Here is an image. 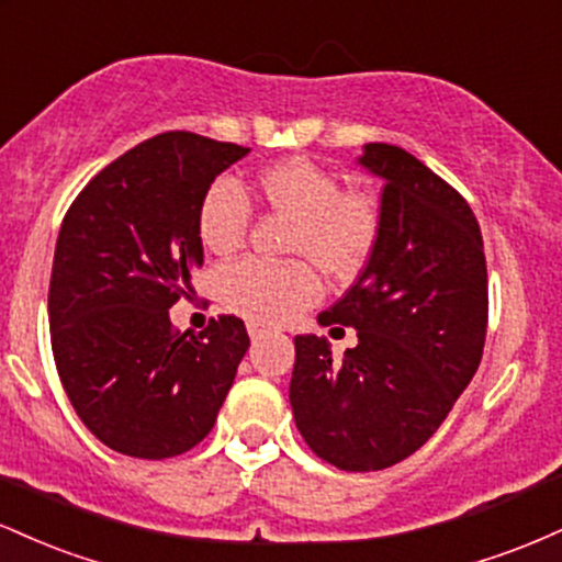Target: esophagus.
I'll return each instance as SVG.
<instances>
[{"label":"esophagus","mask_w":562,"mask_h":562,"mask_svg":"<svg viewBox=\"0 0 562 562\" xmlns=\"http://www.w3.org/2000/svg\"><path fill=\"white\" fill-rule=\"evenodd\" d=\"M248 335L254 340H261L263 335H269V327L261 325V322H248Z\"/></svg>","instance_id":"esophagus-1"}]
</instances>
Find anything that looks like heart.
Listing matches in <instances>:
<instances>
[{"label": "heart", "instance_id": "b5f03b06", "mask_svg": "<svg viewBox=\"0 0 562 562\" xmlns=\"http://www.w3.org/2000/svg\"><path fill=\"white\" fill-rule=\"evenodd\" d=\"M254 195L274 214L288 216L290 250L306 254L335 280L357 274L378 240V209L362 192H340L330 171L308 158H288L256 177ZM250 224V205L240 187L218 182L198 211V235L216 256L240 248ZM222 295L229 308L259 322H285L317 301L319 282L301 261L243 259L222 272Z\"/></svg>", "mask_w": 562, "mask_h": 562}]
</instances>
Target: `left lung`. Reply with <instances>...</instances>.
I'll return each instance as SVG.
<instances>
[{
  "mask_svg": "<svg viewBox=\"0 0 562 562\" xmlns=\"http://www.w3.org/2000/svg\"><path fill=\"white\" fill-rule=\"evenodd\" d=\"M357 164L383 182L367 267L322 327L357 330L335 362L319 335H295L290 406L314 454L340 470H383L447 420L481 364L488 280L465 198L396 145L367 142Z\"/></svg>",
  "mask_w": 562,
  "mask_h": 562,
  "instance_id": "obj_1",
  "label": "left lung"
}]
</instances>
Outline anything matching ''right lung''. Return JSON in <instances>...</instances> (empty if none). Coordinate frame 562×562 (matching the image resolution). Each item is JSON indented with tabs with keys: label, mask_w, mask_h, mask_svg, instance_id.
Returning <instances> with one entry per match:
<instances>
[{
	"label": "right lung",
	"mask_w": 562,
	"mask_h": 562,
	"mask_svg": "<svg viewBox=\"0 0 562 562\" xmlns=\"http://www.w3.org/2000/svg\"><path fill=\"white\" fill-rule=\"evenodd\" d=\"M248 147L166 132L115 158L63 218L49 280L57 375L105 447L166 460L209 436L250 340L243 319L173 333L169 308L203 263L198 211Z\"/></svg>",
	"instance_id": "right-lung-1"
}]
</instances>
